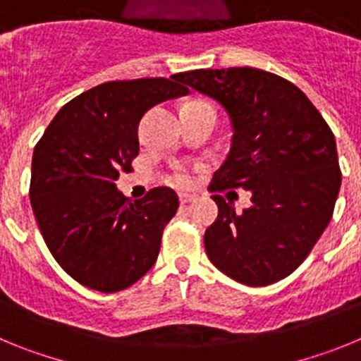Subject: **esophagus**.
Masks as SVG:
<instances>
[{
  "mask_svg": "<svg viewBox=\"0 0 361 361\" xmlns=\"http://www.w3.org/2000/svg\"><path fill=\"white\" fill-rule=\"evenodd\" d=\"M193 199H195V197L190 195V193H178V200H180V204H188Z\"/></svg>",
  "mask_w": 361,
  "mask_h": 361,
  "instance_id": "obj_1",
  "label": "esophagus"
}]
</instances>
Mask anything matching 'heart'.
Instances as JSON below:
<instances>
[{"mask_svg":"<svg viewBox=\"0 0 361 361\" xmlns=\"http://www.w3.org/2000/svg\"><path fill=\"white\" fill-rule=\"evenodd\" d=\"M186 106H212V104H208L206 101H191V103L186 104ZM173 180L177 184H186L188 183V173L184 170H177L173 173Z\"/></svg>","mask_w":361,"mask_h":361,"instance_id":"1","label":"heart"}]
</instances>
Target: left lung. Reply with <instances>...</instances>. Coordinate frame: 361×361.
Returning <instances> with one entry per match:
<instances>
[{
	"instance_id": "8db88e82",
	"label": "left lung",
	"mask_w": 361,
	"mask_h": 361,
	"mask_svg": "<svg viewBox=\"0 0 361 361\" xmlns=\"http://www.w3.org/2000/svg\"><path fill=\"white\" fill-rule=\"evenodd\" d=\"M175 79L219 101L231 119V149L209 191L251 190L253 206L242 213L212 197L219 216L204 233L209 260L251 288L286 279L334 212L342 171L329 124L298 86L266 70L202 68Z\"/></svg>"
}]
</instances>
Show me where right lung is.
Masks as SVG:
<instances>
[{
    "instance_id": "add662e5",
    "label": "right lung",
    "mask_w": 361,
    "mask_h": 361,
    "mask_svg": "<svg viewBox=\"0 0 361 361\" xmlns=\"http://www.w3.org/2000/svg\"><path fill=\"white\" fill-rule=\"evenodd\" d=\"M174 79L108 81L57 111L34 148L30 204L56 262L101 293L130 288L155 264L178 208L170 188L130 200L116 188L139 155V123L155 104L188 94Z\"/></svg>"
}]
</instances>
